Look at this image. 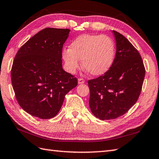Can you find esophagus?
<instances>
[{
    "instance_id": "1",
    "label": "esophagus",
    "mask_w": 159,
    "mask_h": 159,
    "mask_svg": "<svg viewBox=\"0 0 159 159\" xmlns=\"http://www.w3.org/2000/svg\"><path fill=\"white\" fill-rule=\"evenodd\" d=\"M78 82H79V84H82L85 83V79H83V78H79V80H78Z\"/></svg>"
}]
</instances>
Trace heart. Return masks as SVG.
<instances>
[{
  "mask_svg": "<svg viewBox=\"0 0 159 159\" xmlns=\"http://www.w3.org/2000/svg\"><path fill=\"white\" fill-rule=\"evenodd\" d=\"M114 44L106 35L83 34L76 38L63 52V57L67 70L74 73L83 67L94 76L104 74L112 63L114 57Z\"/></svg>",
  "mask_w": 159,
  "mask_h": 159,
  "instance_id": "b5f03b06",
  "label": "heart"
}]
</instances>
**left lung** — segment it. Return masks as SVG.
Masks as SVG:
<instances>
[{
    "instance_id": "left-lung-1",
    "label": "left lung",
    "mask_w": 159,
    "mask_h": 159,
    "mask_svg": "<svg viewBox=\"0 0 159 159\" xmlns=\"http://www.w3.org/2000/svg\"><path fill=\"white\" fill-rule=\"evenodd\" d=\"M113 33L116 52L112 65L102 75L88 80L90 109L102 120L123 116L136 103L145 74L137 49L122 34Z\"/></svg>"
}]
</instances>
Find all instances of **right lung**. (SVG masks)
<instances>
[{"instance_id": "obj_1", "label": "right lung", "mask_w": 159, "mask_h": 159, "mask_svg": "<svg viewBox=\"0 0 159 159\" xmlns=\"http://www.w3.org/2000/svg\"><path fill=\"white\" fill-rule=\"evenodd\" d=\"M69 29L48 27L20 47L11 70L16 101L23 110L41 119L54 117L78 80L62 67V50Z\"/></svg>"}]
</instances>
